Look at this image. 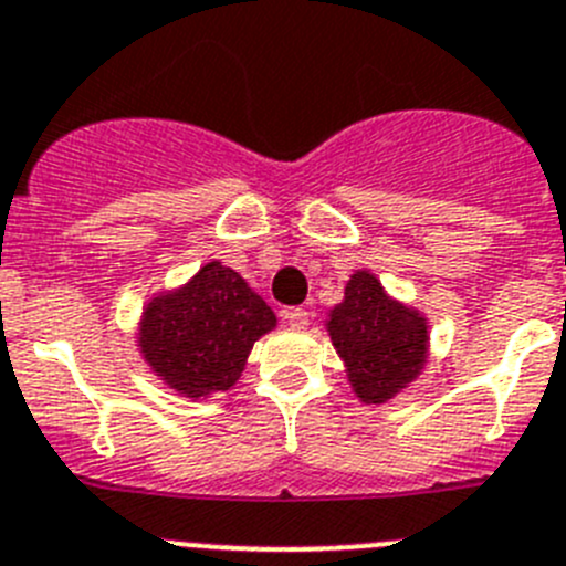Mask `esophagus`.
Segmentation results:
<instances>
[{
  "mask_svg": "<svg viewBox=\"0 0 566 566\" xmlns=\"http://www.w3.org/2000/svg\"><path fill=\"white\" fill-rule=\"evenodd\" d=\"M284 321H287L293 329H304L310 324V313L304 307H290L284 310Z\"/></svg>",
  "mask_w": 566,
  "mask_h": 566,
  "instance_id": "1",
  "label": "esophagus"
}]
</instances>
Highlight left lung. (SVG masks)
<instances>
[{"label":"left lung","instance_id":"left-lung-1","mask_svg":"<svg viewBox=\"0 0 566 566\" xmlns=\"http://www.w3.org/2000/svg\"><path fill=\"white\" fill-rule=\"evenodd\" d=\"M327 333L364 403H386L417 378L429 358V321L391 298L369 271H355L344 302L329 310Z\"/></svg>","mask_w":566,"mask_h":566}]
</instances>
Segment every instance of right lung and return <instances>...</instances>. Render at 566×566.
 Segmentation results:
<instances>
[{
  "label": "right lung",
  "instance_id": "1",
  "mask_svg": "<svg viewBox=\"0 0 566 566\" xmlns=\"http://www.w3.org/2000/svg\"><path fill=\"white\" fill-rule=\"evenodd\" d=\"M273 327L276 315L262 295L222 262H208L182 287L149 298L137 346L163 384L197 400L231 389L253 344Z\"/></svg>",
  "mask_w": 566,
  "mask_h": 566
}]
</instances>
